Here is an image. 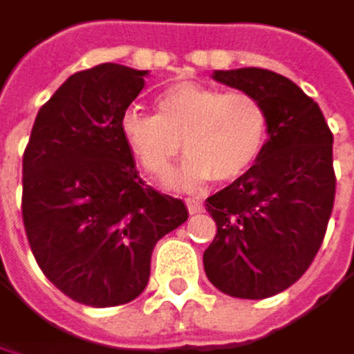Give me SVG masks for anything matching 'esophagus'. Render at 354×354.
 I'll return each instance as SVG.
<instances>
[{"label":"esophagus","mask_w":354,"mask_h":354,"mask_svg":"<svg viewBox=\"0 0 354 354\" xmlns=\"http://www.w3.org/2000/svg\"><path fill=\"white\" fill-rule=\"evenodd\" d=\"M187 207H189L191 214H201V212L205 209L203 201H199V199H195V197H189V199H187Z\"/></svg>","instance_id":"34e87169"}]
</instances>
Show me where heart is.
Wrapping results in <instances>:
<instances>
[{
  "label": "heart",
  "mask_w": 354,
  "mask_h": 354,
  "mask_svg": "<svg viewBox=\"0 0 354 354\" xmlns=\"http://www.w3.org/2000/svg\"><path fill=\"white\" fill-rule=\"evenodd\" d=\"M120 134L132 157L155 178L169 174L183 140L189 153L171 185L195 187L209 178L226 183L249 171L263 153L270 111L251 93L178 82L155 97V113L126 109Z\"/></svg>",
  "instance_id": "heart-1"
}]
</instances>
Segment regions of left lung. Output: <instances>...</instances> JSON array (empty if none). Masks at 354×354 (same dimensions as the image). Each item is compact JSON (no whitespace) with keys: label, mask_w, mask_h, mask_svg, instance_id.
I'll use <instances>...</instances> for the list:
<instances>
[{"label":"left lung","mask_w":354,"mask_h":354,"mask_svg":"<svg viewBox=\"0 0 354 354\" xmlns=\"http://www.w3.org/2000/svg\"><path fill=\"white\" fill-rule=\"evenodd\" d=\"M214 80L259 97L270 136L255 165L207 197L218 226L203 253L209 282L236 299L292 286L315 259L334 207V136L319 105L290 78L263 68L216 70Z\"/></svg>","instance_id":"8db88e82"}]
</instances>
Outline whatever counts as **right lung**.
<instances>
[{
    "instance_id": "add662e5",
    "label": "right lung",
    "mask_w": 354,
    "mask_h": 354,
    "mask_svg": "<svg viewBox=\"0 0 354 354\" xmlns=\"http://www.w3.org/2000/svg\"><path fill=\"white\" fill-rule=\"evenodd\" d=\"M147 70L99 64L39 109L22 157V222L32 255L72 301L115 307L147 286L151 253L187 222L180 199L140 180L120 118Z\"/></svg>"
}]
</instances>
